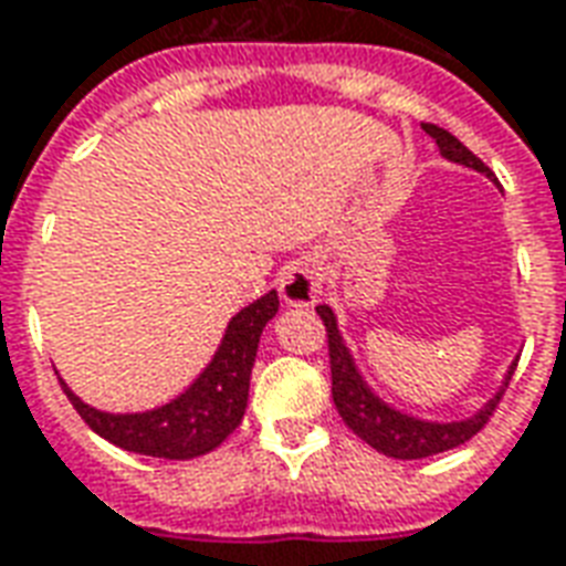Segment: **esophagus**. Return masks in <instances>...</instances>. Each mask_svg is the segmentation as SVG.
Wrapping results in <instances>:
<instances>
[{
    "label": "esophagus",
    "mask_w": 566,
    "mask_h": 566,
    "mask_svg": "<svg viewBox=\"0 0 566 566\" xmlns=\"http://www.w3.org/2000/svg\"><path fill=\"white\" fill-rule=\"evenodd\" d=\"M279 291L287 306H315L321 296V266L318 260L300 258L284 266L279 279Z\"/></svg>",
    "instance_id": "obj_1"
}]
</instances>
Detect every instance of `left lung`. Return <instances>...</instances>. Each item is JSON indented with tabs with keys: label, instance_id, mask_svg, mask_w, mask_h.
Returning <instances> with one entry per match:
<instances>
[{
	"label": "left lung",
	"instance_id": "obj_1",
	"mask_svg": "<svg viewBox=\"0 0 566 566\" xmlns=\"http://www.w3.org/2000/svg\"><path fill=\"white\" fill-rule=\"evenodd\" d=\"M427 136H433L439 145V154L451 163H461L470 166L475 172H485L491 178V169L485 163L475 157L473 150L467 148L461 139H454L449 129L437 127V124H421ZM324 321V331H327V352H331V379H333V403L339 409V416L348 424V430H355L357 437L364 439L367 446H373L388 458L397 461H418V458H430L439 451H449L463 446L467 439H473L482 427L488 424V418L494 416V409L503 400V391L510 385L515 364L506 373V381L491 400H488L473 418H463V421H449V424H439V421H421V418L403 416L391 406L379 400L376 394L369 391L367 381L360 379L352 352L345 348L339 327H336V315L331 306L315 308Z\"/></svg>",
	"mask_w": 566,
	"mask_h": 566
}]
</instances>
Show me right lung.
<instances>
[{"instance_id": "1", "label": "right lung", "mask_w": 566, "mask_h": 566, "mask_svg": "<svg viewBox=\"0 0 566 566\" xmlns=\"http://www.w3.org/2000/svg\"><path fill=\"white\" fill-rule=\"evenodd\" d=\"M275 312H279L275 291L242 308L227 324L221 348L214 352L209 367L199 373V379L181 397H175L172 403L160 409L136 412V416H112L78 400L66 388V381L60 385L93 433L115 442L117 449L166 458V461H187L209 454L233 433L245 416L260 333Z\"/></svg>"}]
</instances>
